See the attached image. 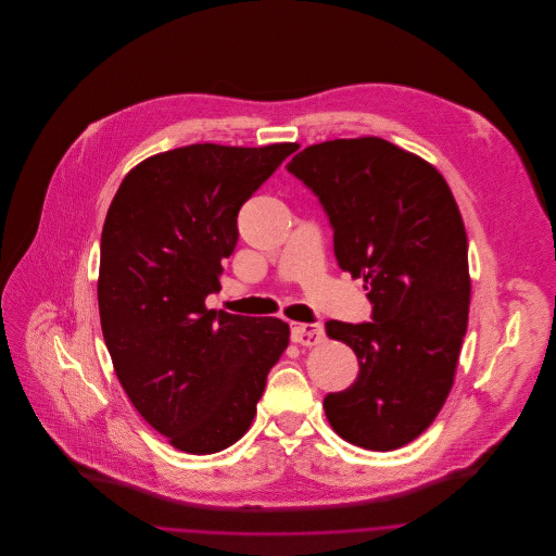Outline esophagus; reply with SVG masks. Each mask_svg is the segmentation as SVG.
Returning a JSON list of instances; mask_svg holds the SVG:
<instances>
[{
  "mask_svg": "<svg viewBox=\"0 0 556 556\" xmlns=\"http://www.w3.org/2000/svg\"><path fill=\"white\" fill-rule=\"evenodd\" d=\"M291 340L300 346H315L324 340L321 324H291Z\"/></svg>",
  "mask_w": 556,
  "mask_h": 556,
  "instance_id": "obj_1",
  "label": "esophagus"
}]
</instances>
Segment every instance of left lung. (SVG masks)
I'll return each instance as SVG.
<instances>
[{"label":"left lung","mask_w":556,"mask_h":556,"mask_svg":"<svg viewBox=\"0 0 556 556\" xmlns=\"http://www.w3.org/2000/svg\"><path fill=\"white\" fill-rule=\"evenodd\" d=\"M321 203L338 265L364 278L372 321H326L359 359L324 399L344 440L372 452L418 438L445 405L469 321V245L458 203L431 164L381 138L306 147L289 164Z\"/></svg>","instance_id":"left-lung-1"}]
</instances>
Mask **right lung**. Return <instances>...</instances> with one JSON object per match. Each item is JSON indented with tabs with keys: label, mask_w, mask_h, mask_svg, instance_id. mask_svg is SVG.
I'll return each mask as SVG.
<instances>
[{
	"label": "right lung",
	"mask_w": 556,
	"mask_h": 556,
	"mask_svg": "<svg viewBox=\"0 0 556 556\" xmlns=\"http://www.w3.org/2000/svg\"><path fill=\"white\" fill-rule=\"evenodd\" d=\"M190 144L123 179L100 237L106 351L140 416L186 454H216L250 429L289 324L205 308L237 248L241 205L293 153Z\"/></svg>",
	"instance_id": "1"
}]
</instances>
